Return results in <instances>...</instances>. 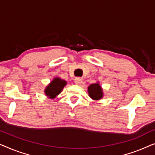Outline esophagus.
I'll list each match as a JSON object with an SVG mask.
<instances>
[{"label":"esophagus","mask_w":155,"mask_h":155,"mask_svg":"<svg viewBox=\"0 0 155 155\" xmlns=\"http://www.w3.org/2000/svg\"><path fill=\"white\" fill-rule=\"evenodd\" d=\"M82 78H76L75 79V83L76 84H78V85H80V84H82Z\"/></svg>","instance_id":"esophagus-1"}]
</instances>
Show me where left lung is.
Instances as JSON below:
<instances>
[{
  "label": "left lung",
  "instance_id": "obj_1",
  "mask_svg": "<svg viewBox=\"0 0 155 155\" xmlns=\"http://www.w3.org/2000/svg\"><path fill=\"white\" fill-rule=\"evenodd\" d=\"M89 96L94 100H99L103 97V90L100 84L97 83L92 84L88 87Z\"/></svg>",
  "mask_w": 155,
  "mask_h": 155
}]
</instances>
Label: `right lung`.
Here are the masks:
<instances>
[{"label":"right lung","mask_w":155,"mask_h":155,"mask_svg":"<svg viewBox=\"0 0 155 155\" xmlns=\"http://www.w3.org/2000/svg\"><path fill=\"white\" fill-rule=\"evenodd\" d=\"M67 84V82L60 78H54V80L45 88L44 93L50 99L56 98V96L62 92L63 89Z\"/></svg>","instance_id":"add662e5"}]
</instances>
